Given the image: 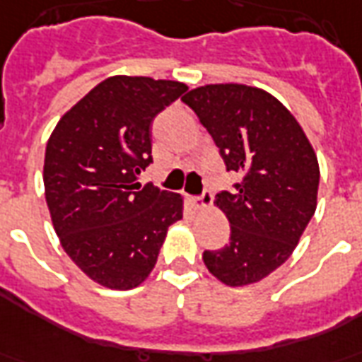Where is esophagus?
Wrapping results in <instances>:
<instances>
[{
  "mask_svg": "<svg viewBox=\"0 0 362 362\" xmlns=\"http://www.w3.org/2000/svg\"><path fill=\"white\" fill-rule=\"evenodd\" d=\"M192 203H194V207H197V209L209 207V205L213 203V194H211L209 189H205L202 195H197V197H192Z\"/></svg>",
  "mask_w": 362,
  "mask_h": 362,
  "instance_id": "esophagus-1",
  "label": "esophagus"
}]
</instances>
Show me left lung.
I'll return each instance as SVG.
<instances>
[{"instance_id": "obj_1", "label": "left lung", "mask_w": 362, "mask_h": 362, "mask_svg": "<svg viewBox=\"0 0 362 362\" xmlns=\"http://www.w3.org/2000/svg\"><path fill=\"white\" fill-rule=\"evenodd\" d=\"M182 101L215 140L226 170L242 174L234 189L216 194L230 242L207 249L203 261L228 286L259 282L291 255L315 215L317 155L293 115L259 88L202 86Z\"/></svg>"}]
</instances>
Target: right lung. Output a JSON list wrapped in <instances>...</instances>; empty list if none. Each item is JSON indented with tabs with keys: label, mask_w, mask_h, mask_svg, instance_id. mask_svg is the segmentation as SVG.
I'll return each mask as SVG.
<instances>
[{
	"label": "right lung",
	"mask_w": 362,
	"mask_h": 362,
	"mask_svg": "<svg viewBox=\"0 0 362 362\" xmlns=\"http://www.w3.org/2000/svg\"><path fill=\"white\" fill-rule=\"evenodd\" d=\"M188 86L147 76L103 80L59 120L45 147L44 186L66 255L111 290L140 286L157 263L182 197L141 186L153 163L151 122Z\"/></svg>",
	"instance_id": "1"
}]
</instances>
